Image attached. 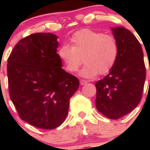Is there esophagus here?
Wrapping results in <instances>:
<instances>
[{
  "label": "esophagus",
  "instance_id": "obj_1",
  "mask_svg": "<svg viewBox=\"0 0 150 150\" xmlns=\"http://www.w3.org/2000/svg\"><path fill=\"white\" fill-rule=\"evenodd\" d=\"M88 83V81H85V80H81V81H80V84L81 85V86H83V85H85V84H86Z\"/></svg>",
  "mask_w": 150,
  "mask_h": 150
}]
</instances>
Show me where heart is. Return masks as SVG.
Listing matches in <instances>:
<instances>
[{"instance_id": "1", "label": "heart", "mask_w": 150, "mask_h": 150, "mask_svg": "<svg viewBox=\"0 0 150 150\" xmlns=\"http://www.w3.org/2000/svg\"><path fill=\"white\" fill-rule=\"evenodd\" d=\"M70 46L62 45L58 49V57L67 72L78 71L85 78H93L98 73L105 75L113 68L119 53L117 40L112 35L85 29L76 32L69 39Z\"/></svg>"}]
</instances>
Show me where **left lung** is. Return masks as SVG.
<instances>
[{"label":"left lung","instance_id":"1","mask_svg":"<svg viewBox=\"0 0 150 150\" xmlns=\"http://www.w3.org/2000/svg\"><path fill=\"white\" fill-rule=\"evenodd\" d=\"M118 45L117 59L110 73L95 83L96 107L110 119L131 112L142 99L146 78L142 46L130 30L112 28Z\"/></svg>","mask_w":150,"mask_h":150}]
</instances>
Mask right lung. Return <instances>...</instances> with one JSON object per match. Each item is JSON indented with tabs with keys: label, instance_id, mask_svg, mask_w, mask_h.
<instances>
[{
	"label": "right lung",
	"instance_id": "right-lung-1",
	"mask_svg": "<svg viewBox=\"0 0 150 150\" xmlns=\"http://www.w3.org/2000/svg\"><path fill=\"white\" fill-rule=\"evenodd\" d=\"M57 37L38 33L12 50L7 64L8 91L22 120L41 129H54L65 120L69 99L79 81L62 69Z\"/></svg>",
	"mask_w": 150,
	"mask_h": 150
}]
</instances>
